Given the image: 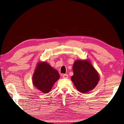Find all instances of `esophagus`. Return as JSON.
<instances>
[{
	"instance_id": "esophagus-1",
	"label": "esophagus",
	"mask_w": 124,
	"mask_h": 124,
	"mask_svg": "<svg viewBox=\"0 0 124 124\" xmlns=\"http://www.w3.org/2000/svg\"><path fill=\"white\" fill-rule=\"evenodd\" d=\"M62 77L63 78L67 79V78H68V75H67V74H64V75H63Z\"/></svg>"
}]
</instances>
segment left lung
<instances>
[{
  "mask_svg": "<svg viewBox=\"0 0 124 124\" xmlns=\"http://www.w3.org/2000/svg\"><path fill=\"white\" fill-rule=\"evenodd\" d=\"M71 80L78 91L87 93L92 90L99 82V75L87 61L77 60L73 65Z\"/></svg>",
  "mask_w": 124,
  "mask_h": 124,
  "instance_id": "left-lung-1",
  "label": "left lung"
}]
</instances>
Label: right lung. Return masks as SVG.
<instances>
[{"mask_svg": "<svg viewBox=\"0 0 124 124\" xmlns=\"http://www.w3.org/2000/svg\"><path fill=\"white\" fill-rule=\"evenodd\" d=\"M60 75L46 62H40L37 64L33 75V84L37 88L43 93H48L54 83L59 79Z\"/></svg>", "mask_w": 124, "mask_h": 124, "instance_id": "1", "label": "right lung"}]
</instances>
